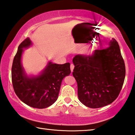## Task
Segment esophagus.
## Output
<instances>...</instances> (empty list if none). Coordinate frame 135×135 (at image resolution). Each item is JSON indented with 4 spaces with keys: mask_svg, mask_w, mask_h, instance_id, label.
Wrapping results in <instances>:
<instances>
[{
    "mask_svg": "<svg viewBox=\"0 0 135 135\" xmlns=\"http://www.w3.org/2000/svg\"><path fill=\"white\" fill-rule=\"evenodd\" d=\"M74 68V65L73 64H70V68H71V72L73 71Z\"/></svg>",
    "mask_w": 135,
    "mask_h": 135,
    "instance_id": "esophagus-1",
    "label": "esophagus"
}]
</instances>
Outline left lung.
Instances as JSON below:
<instances>
[{"label":"left lung","instance_id":"1","mask_svg":"<svg viewBox=\"0 0 135 135\" xmlns=\"http://www.w3.org/2000/svg\"><path fill=\"white\" fill-rule=\"evenodd\" d=\"M107 46L95 50L91 56L77 55L73 59L75 65L73 75L77 83L79 99L89 108L111 104L124 83L125 64L118 43L113 38Z\"/></svg>","mask_w":135,"mask_h":135}]
</instances>
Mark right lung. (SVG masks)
Instances as JSON below:
<instances>
[{
  "label": "right lung",
  "mask_w": 135,
  "mask_h": 135,
  "mask_svg": "<svg viewBox=\"0 0 135 135\" xmlns=\"http://www.w3.org/2000/svg\"><path fill=\"white\" fill-rule=\"evenodd\" d=\"M31 42L28 37L18 46L12 66V82L17 97L28 106L45 108L58 99L63 79L71 73L70 64H56L49 62L40 76L28 77L21 63L22 48L28 47Z\"/></svg>",
  "instance_id": "obj_1"
}]
</instances>
